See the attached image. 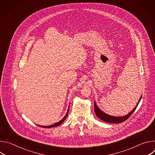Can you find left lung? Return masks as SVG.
Instances as JSON below:
<instances>
[{
    "label": "left lung",
    "mask_w": 155,
    "mask_h": 155,
    "mask_svg": "<svg viewBox=\"0 0 155 155\" xmlns=\"http://www.w3.org/2000/svg\"><path fill=\"white\" fill-rule=\"evenodd\" d=\"M142 96L140 97L138 103L137 104V105L135 107V108L132 110L131 112H130L127 115L123 116V117H114L112 115H109L105 113H104L103 111L97 107V105H96V102H94V111H95V114L97 115V117H99V118H100L101 120L107 122V123H120L121 122L124 121L125 120H126L132 114V113H134V112L135 111V110L136 109L137 105H139V103L140 102V100H141Z\"/></svg>",
    "instance_id": "8db88e82"
}]
</instances>
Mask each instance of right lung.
Listing matches in <instances>:
<instances>
[{
	"instance_id": "add662e5",
	"label": "right lung",
	"mask_w": 155,
	"mask_h": 155,
	"mask_svg": "<svg viewBox=\"0 0 155 155\" xmlns=\"http://www.w3.org/2000/svg\"><path fill=\"white\" fill-rule=\"evenodd\" d=\"M69 108H68V112H67V114H66V115H65V117L61 120H60L59 122H58V123H54V124H52V125H50V126H40V125H38V126H39L40 127H46V128H50V127H56V126H59L60 124H61L63 122H64V121L65 120V118H67V117H68V113H69Z\"/></svg>"
}]
</instances>
